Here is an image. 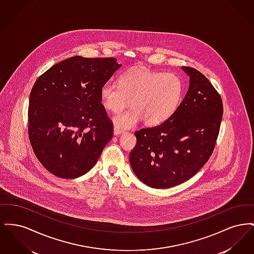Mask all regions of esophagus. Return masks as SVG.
I'll list each match as a JSON object with an SVG mask.
<instances>
[{
    "mask_svg": "<svg viewBox=\"0 0 254 254\" xmlns=\"http://www.w3.org/2000/svg\"><path fill=\"white\" fill-rule=\"evenodd\" d=\"M121 133H124V130L119 128L118 127H114V135H119Z\"/></svg>",
    "mask_w": 254,
    "mask_h": 254,
    "instance_id": "34e87169",
    "label": "esophagus"
}]
</instances>
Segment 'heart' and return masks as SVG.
Wrapping results in <instances>:
<instances>
[{
    "label": "heart",
    "mask_w": 254,
    "mask_h": 254,
    "mask_svg": "<svg viewBox=\"0 0 254 254\" xmlns=\"http://www.w3.org/2000/svg\"><path fill=\"white\" fill-rule=\"evenodd\" d=\"M184 92L181 77L173 72H155L134 67L119 77L118 84L108 82L100 90L104 108L118 112L130 101L131 109L114 116L115 127L127 129L144 119L156 126L167 121L179 107Z\"/></svg>",
    "instance_id": "1"
}]
</instances>
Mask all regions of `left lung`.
<instances>
[{
	"instance_id": "left-lung-1",
	"label": "left lung",
	"mask_w": 254,
	"mask_h": 254,
	"mask_svg": "<svg viewBox=\"0 0 254 254\" xmlns=\"http://www.w3.org/2000/svg\"><path fill=\"white\" fill-rule=\"evenodd\" d=\"M189 90L163 124L135 131L129 154L135 175L153 189H169L190 179L211 156L223 117V101L203 73L183 66Z\"/></svg>"
}]
</instances>
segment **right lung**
Here are the masks:
<instances>
[{"label":"right lung","instance_id":"add662e5","mask_svg":"<svg viewBox=\"0 0 254 254\" xmlns=\"http://www.w3.org/2000/svg\"><path fill=\"white\" fill-rule=\"evenodd\" d=\"M121 66L113 57L74 56L54 64L33 85L28 137L41 164L72 179L93 168L113 136L100 90Z\"/></svg>","mask_w":254,"mask_h":254}]
</instances>
